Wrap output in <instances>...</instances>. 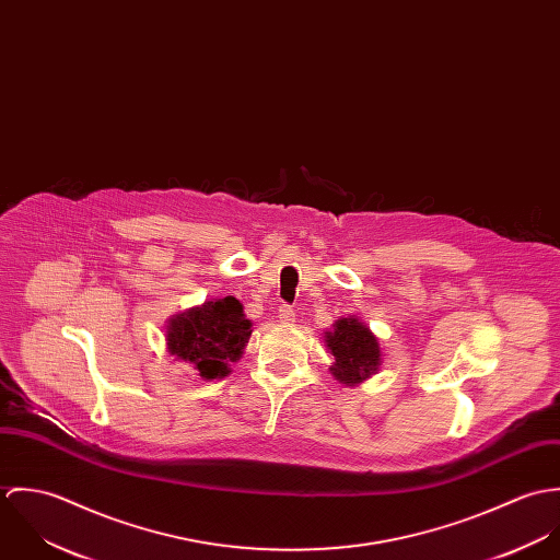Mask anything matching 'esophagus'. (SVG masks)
I'll list each match as a JSON object with an SVG mask.
<instances>
[{
	"instance_id": "1",
	"label": "esophagus",
	"mask_w": 560,
	"mask_h": 560,
	"mask_svg": "<svg viewBox=\"0 0 560 560\" xmlns=\"http://www.w3.org/2000/svg\"><path fill=\"white\" fill-rule=\"evenodd\" d=\"M278 317L282 323H291V320L295 319V311L289 306V304H282L280 308H278Z\"/></svg>"
}]
</instances>
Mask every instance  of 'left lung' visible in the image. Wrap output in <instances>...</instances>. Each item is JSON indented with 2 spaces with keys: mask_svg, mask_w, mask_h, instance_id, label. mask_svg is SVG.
I'll return each instance as SVG.
<instances>
[{
  "mask_svg": "<svg viewBox=\"0 0 560 560\" xmlns=\"http://www.w3.org/2000/svg\"><path fill=\"white\" fill-rule=\"evenodd\" d=\"M325 345L334 355V377L347 386L364 382L380 366V342L358 319L336 320L334 329L325 331Z\"/></svg>",
  "mask_w": 560,
  "mask_h": 560,
  "instance_id": "8db88e82",
  "label": "left lung"
}]
</instances>
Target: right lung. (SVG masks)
Here are the masks:
<instances>
[{"label": "right lung", "instance_id": "obj_1", "mask_svg": "<svg viewBox=\"0 0 560 560\" xmlns=\"http://www.w3.org/2000/svg\"><path fill=\"white\" fill-rule=\"evenodd\" d=\"M243 306L235 298L207 302L172 319L167 327V351L191 362L200 377L215 380L229 375V364L237 362L252 334Z\"/></svg>", "mask_w": 560, "mask_h": 560}]
</instances>
